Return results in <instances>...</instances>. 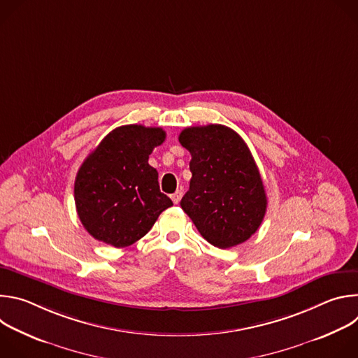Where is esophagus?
Returning <instances> with one entry per match:
<instances>
[{
	"label": "esophagus",
	"instance_id": "1",
	"mask_svg": "<svg viewBox=\"0 0 358 358\" xmlns=\"http://www.w3.org/2000/svg\"><path fill=\"white\" fill-rule=\"evenodd\" d=\"M181 196H182V191H181V189H177V191L171 195V199H173L174 203H178L180 199H181Z\"/></svg>",
	"mask_w": 358,
	"mask_h": 358
}]
</instances>
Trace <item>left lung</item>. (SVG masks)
I'll list each match as a JSON object with an SVG mask.
<instances>
[{
  "instance_id": "left-lung-1",
  "label": "left lung",
  "mask_w": 358,
  "mask_h": 358,
  "mask_svg": "<svg viewBox=\"0 0 358 358\" xmlns=\"http://www.w3.org/2000/svg\"><path fill=\"white\" fill-rule=\"evenodd\" d=\"M178 140L191 152L189 189L180 202L184 213L217 248L248 241L264 221L268 199L246 143L222 124L187 127Z\"/></svg>"
}]
</instances>
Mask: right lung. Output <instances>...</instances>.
Wrapping results in <instances>:
<instances>
[{
	"mask_svg": "<svg viewBox=\"0 0 358 358\" xmlns=\"http://www.w3.org/2000/svg\"><path fill=\"white\" fill-rule=\"evenodd\" d=\"M164 140L162 127L120 126L82 163L75 203L82 225L94 239L115 248L129 246L173 206L160 191L157 170L148 164L151 151Z\"/></svg>",
	"mask_w": 358,
	"mask_h": 358,
	"instance_id": "1",
	"label": "right lung"
}]
</instances>
